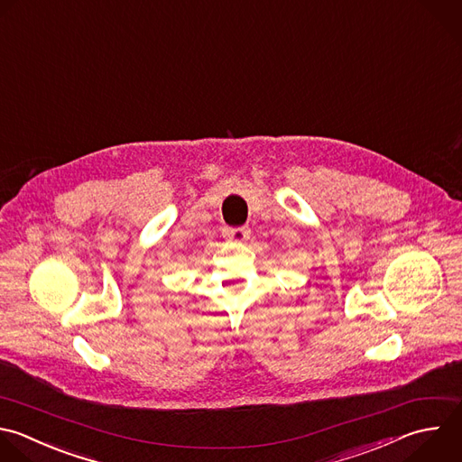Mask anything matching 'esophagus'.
I'll return each instance as SVG.
<instances>
[{
  "label": "esophagus",
  "mask_w": 462,
  "mask_h": 462,
  "mask_svg": "<svg viewBox=\"0 0 462 462\" xmlns=\"http://www.w3.org/2000/svg\"><path fill=\"white\" fill-rule=\"evenodd\" d=\"M224 238L231 240V242H245L251 236V229L249 227H226L222 231Z\"/></svg>",
  "instance_id": "1"
}]
</instances>
